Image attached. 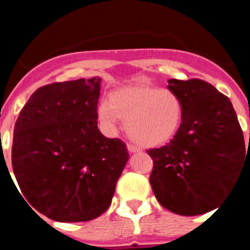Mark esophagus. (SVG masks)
I'll list each match as a JSON object with an SVG mask.
<instances>
[{
  "label": "esophagus",
  "mask_w": 250,
  "mask_h": 250,
  "mask_svg": "<svg viewBox=\"0 0 250 250\" xmlns=\"http://www.w3.org/2000/svg\"><path fill=\"white\" fill-rule=\"evenodd\" d=\"M127 150H129V152H138L139 149L136 146H134V145L131 144H127Z\"/></svg>",
  "instance_id": "obj_1"
}]
</instances>
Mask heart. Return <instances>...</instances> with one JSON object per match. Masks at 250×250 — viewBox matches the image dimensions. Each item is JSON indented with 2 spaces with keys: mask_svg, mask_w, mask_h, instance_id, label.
I'll return each instance as SVG.
<instances>
[{
  "mask_svg": "<svg viewBox=\"0 0 250 250\" xmlns=\"http://www.w3.org/2000/svg\"><path fill=\"white\" fill-rule=\"evenodd\" d=\"M184 106L178 94L169 89L129 86L114 91L109 103H101L98 116L104 127L114 131L119 119L126 121L130 139L143 147L167 144L182 125Z\"/></svg>",
  "mask_w": 250,
  "mask_h": 250,
  "instance_id": "heart-1",
  "label": "heart"
}]
</instances>
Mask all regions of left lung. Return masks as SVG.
<instances>
[{
  "label": "left lung",
  "instance_id": "left-lung-1",
  "mask_svg": "<svg viewBox=\"0 0 250 250\" xmlns=\"http://www.w3.org/2000/svg\"><path fill=\"white\" fill-rule=\"evenodd\" d=\"M167 83L184 115L170 143L147 150L154 161L150 184L165 209L199 215L215 209L242 175L243 131L230 100L213 85L199 79Z\"/></svg>",
  "mask_w": 250,
  "mask_h": 250
}]
</instances>
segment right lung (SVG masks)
I'll use <instances>...</instances> for the list:
<instances>
[{
  "mask_svg": "<svg viewBox=\"0 0 250 250\" xmlns=\"http://www.w3.org/2000/svg\"><path fill=\"white\" fill-rule=\"evenodd\" d=\"M100 83L95 76L42 86L15 124L12 169L20 195L56 222L101 215L129 160L125 143L98 127Z\"/></svg>",
  "mask_w": 250,
  "mask_h": 250,
  "instance_id": "right-lung-1",
  "label": "right lung"
}]
</instances>
